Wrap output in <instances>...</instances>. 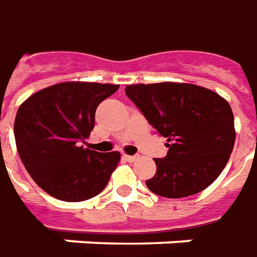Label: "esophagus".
<instances>
[{
	"instance_id": "obj_1",
	"label": "esophagus",
	"mask_w": 257,
	"mask_h": 257,
	"mask_svg": "<svg viewBox=\"0 0 257 257\" xmlns=\"http://www.w3.org/2000/svg\"><path fill=\"white\" fill-rule=\"evenodd\" d=\"M125 159H126L128 162H135L136 159H138V156H136V155H134V156H129V155H125Z\"/></svg>"
}]
</instances>
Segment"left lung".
Here are the masks:
<instances>
[{
	"label": "left lung",
	"mask_w": 257,
	"mask_h": 257,
	"mask_svg": "<svg viewBox=\"0 0 257 257\" xmlns=\"http://www.w3.org/2000/svg\"><path fill=\"white\" fill-rule=\"evenodd\" d=\"M125 94L167 139V155L155 159L156 174L146 180L152 193L181 198L212 184L235 143L229 104L208 88L184 83L128 85Z\"/></svg>",
	"instance_id": "1"
}]
</instances>
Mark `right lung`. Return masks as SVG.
Listing matches in <instances>:
<instances>
[{
    "label": "right lung",
    "instance_id": "obj_1",
    "mask_svg": "<svg viewBox=\"0 0 257 257\" xmlns=\"http://www.w3.org/2000/svg\"><path fill=\"white\" fill-rule=\"evenodd\" d=\"M118 88L60 83L35 92L19 106L14 123L17 149L43 191L62 201L77 202L105 188L121 155L84 149L80 143L91 134L99 102Z\"/></svg>",
    "mask_w": 257,
    "mask_h": 257
}]
</instances>
